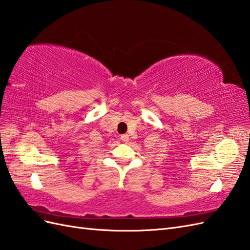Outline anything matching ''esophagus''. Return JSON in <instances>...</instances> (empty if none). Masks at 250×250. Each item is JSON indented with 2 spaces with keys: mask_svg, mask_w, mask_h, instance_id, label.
Returning a JSON list of instances; mask_svg holds the SVG:
<instances>
[{
  "mask_svg": "<svg viewBox=\"0 0 250 250\" xmlns=\"http://www.w3.org/2000/svg\"><path fill=\"white\" fill-rule=\"evenodd\" d=\"M120 139L123 140L124 142H127V141L130 140V139H129V135H127V134H124V135H121V136H120Z\"/></svg>",
  "mask_w": 250,
  "mask_h": 250,
  "instance_id": "obj_1",
  "label": "esophagus"
}]
</instances>
